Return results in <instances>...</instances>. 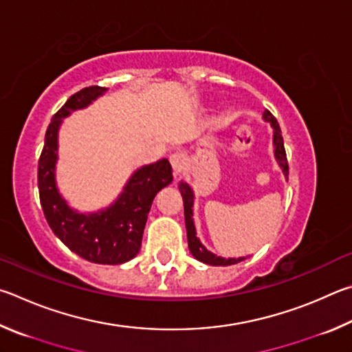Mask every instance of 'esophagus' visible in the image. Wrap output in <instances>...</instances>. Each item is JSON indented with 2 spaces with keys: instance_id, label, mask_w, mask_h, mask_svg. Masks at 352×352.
Returning a JSON list of instances; mask_svg holds the SVG:
<instances>
[{
  "instance_id": "obj_1",
  "label": "esophagus",
  "mask_w": 352,
  "mask_h": 352,
  "mask_svg": "<svg viewBox=\"0 0 352 352\" xmlns=\"http://www.w3.org/2000/svg\"><path fill=\"white\" fill-rule=\"evenodd\" d=\"M186 160H187L186 154L181 153V151H176V153L171 154L170 162H171L175 175H181V173L184 171V168H186Z\"/></svg>"
}]
</instances>
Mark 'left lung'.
I'll list each match as a JSON object with an SVG mask.
<instances>
[{"label": "left lung", "mask_w": 352, "mask_h": 352, "mask_svg": "<svg viewBox=\"0 0 352 352\" xmlns=\"http://www.w3.org/2000/svg\"><path fill=\"white\" fill-rule=\"evenodd\" d=\"M264 120L270 122V125L274 126V145H275V157L278 160L280 166L283 168V173L285 176H289V165H287V157H286V150H285V144H283V135H281V129L278 122L274 117V114L270 113L269 109H266L263 113ZM179 192L182 195L184 199V217H186V229H187V239H188V249L192 252V255L196 258L198 261H202L206 264H210V266H232V264H236L239 261H243L244 258H221L213 255L212 252H208L204 245L201 244V241L196 238V230H195V224H193V193L192 188H190L186 182L179 184Z\"/></svg>", "instance_id": "obj_1"}]
</instances>
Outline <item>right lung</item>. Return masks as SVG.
<instances>
[{
    "mask_svg": "<svg viewBox=\"0 0 352 352\" xmlns=\"http://www.w3.org/2000/svg\"><path fill=\"white\" fill-rule=\"evenodd\" d=\"M107 88L86 86L67 98L49 123L45 146L38 160V192L46 221L66 248L83 260L97 264H122L139 254L142 235L153 199L173 181L168 159L142 166L128 181L113 206L98 213L83 214L67 207L55 187L57 135L63 117L88 107Z\"/></svg>",
    "mask_w": 352,
    "mask_h": 352,
    "instance_id": "obj_1",
    "label": "right lung"
}]
</instances>
